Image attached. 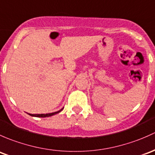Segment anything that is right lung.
I'll return each mask as SVG.
<instances>
[{"label":"right lung","instance_id":"1","mask_svg":"<svg viewBox=\"0 0 155 155\" xmlns=\"http://www.w3.org/2000/svg\"><path fill=\"white\" fill-rule=\"evenodd\" d=\"M62 110H63V109H61L60 110L57 111V112H54V113H46V114H30V113H29V115H30L31 116H35V117H42V118H44V117H48V116H53V115L57 114V113H60V111H62Z\"/></svg>","mask_w":155,"mask_h":155}]
</instances>
